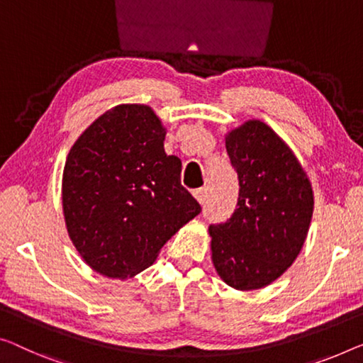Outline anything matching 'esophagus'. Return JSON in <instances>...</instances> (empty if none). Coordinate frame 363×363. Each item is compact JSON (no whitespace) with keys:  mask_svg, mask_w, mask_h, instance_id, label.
Wrapping results in <instances>:
<instances>
[{"mask_svg":"<svg viewBox=\"0 0 363 363\" xmlns=\"http://www.w3.org/2000/svg\"><path fill=\"white\" fill-rule=\"evenodd\" d=\"M194 196L200 202V205H205L207 203V197H208V189L207 187H202V189H197L196 192H194Z\"/></svg>","mask_w":363,"mask_h":363,"instance_id":"1","label":"esophagus"}]
</instances>
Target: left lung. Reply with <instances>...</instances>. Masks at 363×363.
I'll list each match as a JSON object with an SVG mask.
<instances>
[{
  "label": "left lung",
  "mask_w": 363,
  "mask_h": 363,
  "mask_svg": "<svg viewBox=\"0 0 363 363\" xmlns=\"http://www.w3.org/2000/svg\"><path fill=\"white\" fill-rule=\"evenodd\" d=\"M240 196L223 223L208 226L216 272L236 290L272 284L291 266L310 228L313 191L295 155L264 122L226 137Z\"/></svg>",
  "instance_id": "8db88e82"
}]
</instances>
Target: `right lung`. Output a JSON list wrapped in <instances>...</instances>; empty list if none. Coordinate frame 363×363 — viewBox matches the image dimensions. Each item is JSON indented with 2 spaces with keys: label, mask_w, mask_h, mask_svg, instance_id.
I'll return each instance as SVG.
<instances>
[{
  "label": "right lung",
  "mask_w": 363,
  "mask_h": 363,
  "mask_svg": "<svg viewBox=\"0 0 363 363\" xmlns=\"http://www.w3.org/2000/svg\"><path fill=\"white\" fill-rule=\"evenodd\" d=\"M164 128L148 106L123 104L94 121L63 169L68 235L88 266L127 279L155 262L166 241L202 212L164 153Z\"/></svg>",
  "instance_id": "add662e5"
}]
</instances>
